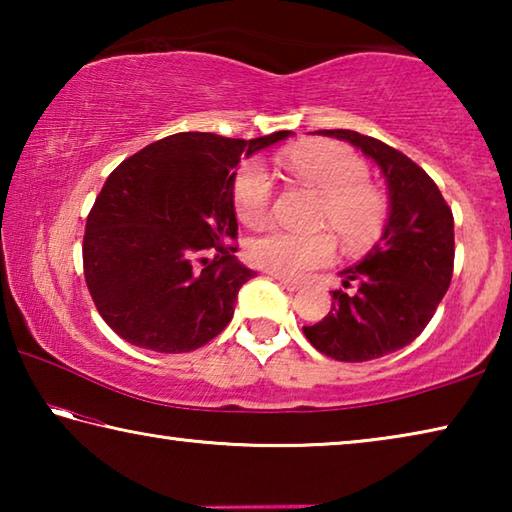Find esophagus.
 <instances>
[{
    "label": "esophagus",
    "instance_id": "esophagus-1",
    "mask_svg": "<svg viewBox=\"0 0 512 512\" xmlns=\"http://www.w3.org/2000/svg\"><path fill=\"white\" fill-rule=\"evenodd\" d=\"M275 282L280 284V287H284L287 291H298L302 284L296 282V280H289V277H282V275H275Z\"/></svg>",
    "mask_w": 512,
    "mask_h": 512
}]
</instances>
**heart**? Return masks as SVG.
<instances>
[{"mask_svg":"<svg viewBox=\"0 0 512 512\" xmlns=\"http://www.w3.org/2000/svg\"><path fill=\"white\" fill-rule=\"evenodd\" d=\"M284 164L293 178L320 194L318 221L327 223L348 248H363L384 228L386 196L370 183L366 160L350 146L339 142H314L296 146ZM235 212L241 223L257 228L271 214L273 180L259 162H248L237 171ZM334 239L327 232L296 235L273 230L250 241V262L291 280L307 277L316 268L332 264Z\"/></svg>","mask_w":512,"mask_h":512,"instance_id":"heart-1","label":"heart"}]
</instances>
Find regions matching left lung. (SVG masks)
<instances>
[{
  "instance_id": "left-lung-1",
  "label": "left lung",
  "mask_w": 512,
  "mask_h": 512,
  "mask_svg": "<svg viewBox=\"0 0 512 512\" xmlns=\"http://www.w3.org/2000/svg\"><path fill=\"white\" fill-rule=\"evenodd\" d=\"M361 149L388 185L391 212L381 239L341 271L329 314L302 332L318 352L361 363L413 343L436 314L454 271V216L438 185L402 151L357 131H316Z\"/></svg>"
}]
</instances>
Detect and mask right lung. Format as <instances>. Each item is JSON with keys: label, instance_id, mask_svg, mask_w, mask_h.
<instances>
[{"label": "right lung", "instance_id": "right-lung-1", "mask_svg": "<svg viewBox=\"0 0 512 512\" xmlns=\"http://www.w3.org/2000/svg\"><path fill=\"white\" fill-rule=\"evenodd\" d=\"M289 135L176 133L110 173L85 223L83 273L112 332L178 354L228 327L239 289L257 275L225 246L237 237V164Z\"/></svg>", "mask_w": 512, "mask_h": 512}]
</instances>
